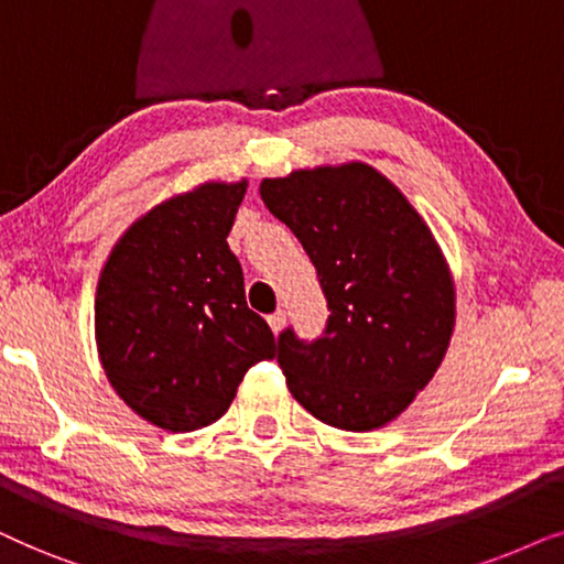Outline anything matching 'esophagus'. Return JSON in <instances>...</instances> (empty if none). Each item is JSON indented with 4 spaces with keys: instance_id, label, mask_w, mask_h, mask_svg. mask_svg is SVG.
<instances>
[{
    "instance_id": "1",
    "label": "esophagus",
    "mask_w": 564,
    "mask_h": 564,
    "mask_svg": "<svg viewBox=\"0 0 564 564\" xmlns=\"http://www.w3.org/2000/svg\"><path fill=\"white\" fill-rule=\"evenodd\" d=\"M268 325H270V329H273V333L278 335L283 329V325H286V312L283 310H278V312H273L268 317Z\"/></svg>"
}]
</instances>
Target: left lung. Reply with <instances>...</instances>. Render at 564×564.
<instances>
[{"label": "left lung", "instance_id": "left-lung-1", "mask_svg": "<svg viewBox=\"0 0 564 564\" xmlns=\"http://www.w3.org/2000/svg\"><path fill=\"white\" fill-rule=\"evenodd\" d=\"M260 198L317 268L327 327L278 337V364L306 412L340 431L387 425L425 389L456 319L452 270L431 229L371 164L265 177Z\"/></svg>", "mask_w": 564, "mask_h": 564}]
</instances>
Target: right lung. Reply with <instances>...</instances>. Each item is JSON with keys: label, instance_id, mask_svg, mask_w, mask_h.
<instances>
[{"label": "right lung", "instance_id": "obj_1", "mask_svg": "<svg viewBox=\"0 0 564 564\" xmlns=\"http://www.w3.org/2000/svg\"><path fill=\"white\" fill-rule=\"evenodd\" d=\"M242 183H204L123 231L95 294V340L110 387L162 431L219 420L239 381L275 356L268 322L247 306L227 237Z\"/></svg>", "mask_w": 564, "mask_h": 564}]
</instances>
